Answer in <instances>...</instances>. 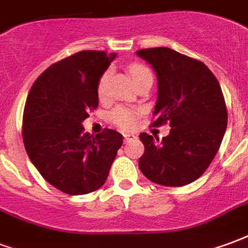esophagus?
I'll list each match as a JSON object with an SVG mask.
<instances>
[{
    "label": "esophagus",
    "mask_w": 248,
    "mask_h": 248,
    "mask_svg": "<svg viewBox=\"0 0 248 248\" xmlns=\"http://www.w3.org/2000/svg\"><path fill=\"white\" fill-rule=\"evenodd\" d=\"M132 139H136V136H135V135H132V133H124V141L125 142L131 141Z\"/></svg>",
    "instance_id": "34e87169"
}]
</instances>
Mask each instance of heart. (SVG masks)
<instances>
[{
  "label": "heart",
  "instance_id": "1",
  "mask_svg": "<svg viewBox=\"0 0 248 248\" xmlns=\"http://www.w3.org/2000/svg\"><path fill=\"white\" fill-rule=\"evenodd\" d=\"M128 71L131 74V77L133 78L135 83L141 80L142 78L152 75L149 68L144 64H140V63L129 64ZM107 87H108V74L106 72V74H103L99 79V82H97V96L100 99H104L107 96ZM140 115H141L140 109L126 106H119L109 112V122L119 128H122V129H132L139 122Z\"/></svg>",
  "mask_w": 248,
  "mask_h": 248
}]
</instances>
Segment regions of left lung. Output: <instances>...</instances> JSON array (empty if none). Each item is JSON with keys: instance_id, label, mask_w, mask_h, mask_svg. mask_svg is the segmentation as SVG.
I'll use <instances>...</instances> for the list:
<instances>
[{"instance_id": "left-lung-1", "label": "left lung", "mask_w": 248, "mask_h": 248, "mask_svg": "<svg viewBox=\"0 0 248 248\" xmlns=\"http://www.w3.org/2000/svg\"><path fill=\"white\" fill-rule=\"evenodd\" d=\"M156 71L158 82L153 126L169 123L161 141L140 135L142 174L162 186H184L200 178L216 157L227 126V108L214 74L197 59L168 47L136 52Z\"/></svg>"}]
</instances>
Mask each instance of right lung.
Returning <instances> with one entry per match:
<instances>
[{
    "label": "right lung",
    "mask_w": 248,
    "mask_h": 248,
    "mask_svg": "<svg viewBox=\"0 0 248 248\" xmlns=\"http://www.w3.org/2000/svg\"><path fill=\"white\" fill-rule=\"evenodd\" d=\"M113 58L106 51L77 52L45 70L28 95L25 149L41 176L70 196L102 187L123 144L113 129L92 136L82 125L99 104L97 82Z\"/></svg>",
    "instance_id": "right-lung-1"
}]
</instances>
